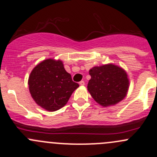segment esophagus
Wrapping results in <instances>:
<instances>
[{"label": "esophagus", "mask_w": 157, "mask_h": 157, "mask_svg": "<svg viewBox=\"0 0 157 157\" xmlns=\"http://www.w3.org/2000/svg\"><path fill=\"white\" fill-rule=\"evenodd\" d=\"M79 85H80V86H84V85H85V82L84 81L79 82Z\"/></svg>", "instance_id": "obj_1"}]
</instances>
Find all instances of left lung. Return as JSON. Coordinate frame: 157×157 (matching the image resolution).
Listing matches in <instances>:
<instances>
[{
  "label": "left lung",
  "mask_w": 157,
  "mask_h": 157,
  "mask_svg": "<svg viewBox=\"0 0 157 157\" xmlns=\"http://www.w3.org/2000/svg\"><path fill=\"white\" fill-rule=\"evenodd\" d=\"M88 90L95 102L102 106L116 105L126 97L129 89L127 74L113 65L94 67L89 71Z\"/></svg>",
  "instance_id": "left-lung-1"
}]
</instances>
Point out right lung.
I'll return each mask as SVG.
<instances>
[{"label": "right lung", "instance_id": "obj_1", "mask_svg": "<svg viewBox=\"0 0 157 157\" xmlns=\"http://www.w3.org/2000/svg\"><path fill=\"white\" fill-rule=\"evenodd\" d=\"M30 93L37 104L56 111L68 102L79 85L64 68L62 61L46 59L32 70L28 78Z\"/></svg>", "mask_w": 157, "mask_h": 157}]
</instances>
